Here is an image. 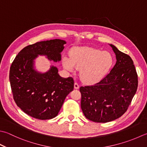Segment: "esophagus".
I'll return each mask as SVG.
<instances>
[{
	"label": "esophagus",
	"instance_id": "obj_1",
	"mask_svg": "<svg viewBox=\"0 0 147 147\" xmlns=\"http://www.w3.org/2000/svg\"><path fill=\"white\" fill-rule=\"evenodd\" d=\"M74 88H75V89H78L80 88V85H78V83L75 82V83H74Z\"/></svg>",
	"mask_w": 147,
	"mask_h": 147
}]
</instances>
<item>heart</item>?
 <instances>
[{"label":"heart","instance_id":"b5f03b06","mask_svg":"<svg viewBox=\"0 0 147 147\" xmlns=\"http://www.w3.org/2000/svg\"><path fill=\"white\" fill-rule=\"evenodd\" d=\"M113 58L107 51L90 47L75 48L71 51V58L63 59L64 67L69 71L80 69L83 82L94 83L99 81L110 69Z\"/></svg>","mask_w":147,"mask_h":147}]
</instances>
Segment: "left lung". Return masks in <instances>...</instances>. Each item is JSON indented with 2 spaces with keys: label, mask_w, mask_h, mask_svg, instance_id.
Returning a JSON list of instances; mask_svg holds the SVG:
<instances>
[{
  "label": "left lung",
  "mask_w": 147,
  "mask_h": 147,
  "mask_svg": "<svg viewBox=\"0 0 147 147\" xmlns=\"http://www.w3.org/2000/svg\"><path fill=\"white\" fill-rule=\"evenodd\" d=\"M110 46L116 55L114 67L98 83L80 88L83 113L94 122L106 123L121 117L128 109L138 85L130 56Z\"/></svg>",
  "instance_id": "left-lung-1"
}]
</instances>
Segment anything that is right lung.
<instances>
[{
	"mask_svg": "<svg viewBox=\"0 0 147 147\" xmlns=\"http://www.w3.org/2000/svg\"><path fill=\"white\" fill-rule=\"evenodd\" d=\"M65 44L64 40L57 39L37 42L22 49L11 64L9 80L13 99L28 115L39 120L55 117L66 96L73 90V78H62L56 67L52 66L44 74L33 68V61L38 55L60 61Z\"/></svg>",
	"mask_w": 147,
	"mask_h": 147,
	"instance_id": "obj_1",
	"label": "right lung"
}]
</instances>
